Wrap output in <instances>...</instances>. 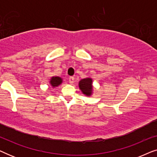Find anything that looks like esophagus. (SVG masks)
<instances>
[{
    "instance_id": "34e87169",
    "label": "esophagus",
    "mask_w": 157,
    "mask_h": 157,
    "mask_svg": "<svg viewBox=\"0 0 157 157\" xmlns=\"http://www.w3.org/2000/svg\"><path fill=\"white\" fill-rule=\"evenodd\" d=\"M68 82H69V83H71V84H73L74 82V77L71 76L69 77V78H68Z\"/></svg>"
}]
</instances>
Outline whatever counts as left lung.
Masks as SVG:
<instances>
[{
	"label": "left lung",
	"mask_w": 157,
	"mask_h": 157,
	"mask_svg": "<svg viewBox=\"0 0 157 157\" xmlns=\"http://www.w3.org/2000/svg\"><path fill=\"white\" fill-rule=\"evenodd\" d=\"M91 78H83L79 81L78 87L81 92L87 96H90L93 94V85H92Z\"/></svg>",
	"instance_id": "1"
}]
</instances>
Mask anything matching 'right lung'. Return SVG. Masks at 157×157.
Here are the masks:
<instances>
[{
    "mask_svg": "<svg viewBox=\"0 0 157 157\" xmlns=\"http://www.w3.org/2000/svg\"><path fill=\"white\" fill-rule=\"evenodd\" d=\"M62 82H63V80L59 76H53L51 77L50 80V84L53 88L59 86V85L61 84Z\"/></svg>",
    "mask_w": 157,
    "mask_h": 157,
    "instance_id": "obj_1",
    "label": "right lung"
}]
</instances>
